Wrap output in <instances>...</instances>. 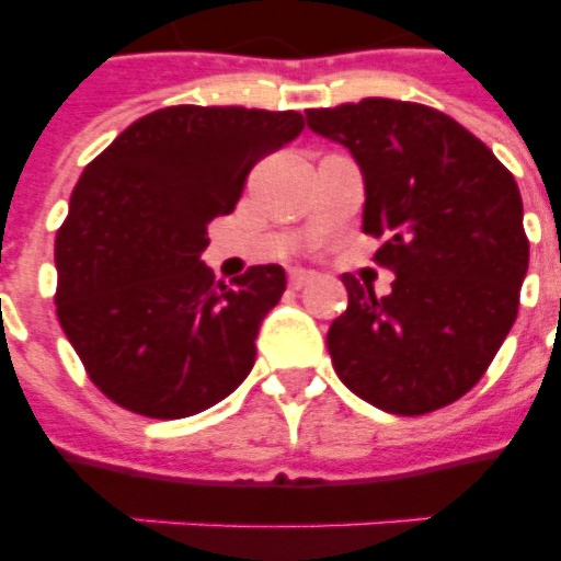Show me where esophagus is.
Wrapping results in <instances>:
<instances>
[{"instance_id":"34e87169","label":"esophagus","mask_w":561,"mask_h":561,"mask_svg":"<svg viewBox=\"0 0 561 561\" xmlns=\"http://www.w3.org/2000/svg\"><path fill=\"white\" fill-rule=\"evenodd\" d=\"M314 279V273L311 271H302V267H297V271H290V276H288V285L294 290H299V288H306L308 282Z\"/></svg>"}]
</instances>
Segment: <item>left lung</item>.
Returning a JSON list of instances; mask_svg holds the SVG:
<instances>
[{"mask_svg":"<svg viewBox=\"0 0 561 561\" xmlns=\"http://www.w3.org/2000/svg\"><path fill=\"white\" fill-rule=\"evenodd\" d=\"M364 178V232L396 273L387 297L343 276L350 306L329 329L334 373L399 416L451 404L483 378L518 314L530 244L518 183L478 136L425 104L364 99L308 110Z\"/></svg>","mask_w":561,"mask_h":561,"instance_id":"8db88e82","label":"left lung"}]
</instances>
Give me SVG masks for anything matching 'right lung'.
Listing matches in <instances>:
<instances>
[{"mask_svg": "<svg viewBox=\"0 0 561 561\" xmlns=\"http://www.w3.org/2000/svg\"><path fill=\"white\" fill-rule=\"evenodd\" d=\"M302 127L294 110L180 104L134 122L83 169L55 241V302L107 399L183 419L250 375L285 271L255 264L220 285L201 262L206 224L236 209L250 169Z\"/></svg>", "mask_w": 561, "mask_h": 561, "instance_id": "obj_1", "label": "right lung"}]
</instances>
